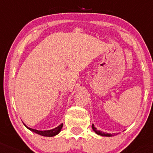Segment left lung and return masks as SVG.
Returning a JSON list of instances; mask_svg holds the SVG:
<instances>
[{
    "label": "left lung",
    "mask_w": 153,
    "mask_h": 153,
    "mask_svg": "<svg viewBox=\"0 0 153 153\" xmlns=\"http://www.w3.org/2000/svg\"><path fill=\"white\" fill-rule=\"evenodd\" d=\"M92 129H93V130H94V132H95V133H96V134H98V135H101V136L110 137V136H114V135H115V133H114V134L106 133V132H101V131H100V130H98V129H97L95 127V126H94V124H92Z\"/></svg>",
    "instance_id": "1"
}]
</instances>
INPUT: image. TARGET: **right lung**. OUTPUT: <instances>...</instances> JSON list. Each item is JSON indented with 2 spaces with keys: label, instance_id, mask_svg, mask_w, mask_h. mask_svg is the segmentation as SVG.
<instances>
[{
  "label": "right lung",
  "instance_id": "1",
  "mask_svg": "<svg viewBox=\"0 0 153 153\" xmlns=\"http://www.w3.org/2000/svg\"><path fill=\"white\" fill-rule=\"evenodd\" d=\"M24 126H25L27 129H29V130H31L32 132H35V133L38 134V135H42V136H46V137H52V136H55V135H58V134L61 132V129H62V127H63V124H60L59 126H57V127L55 128V129H50V130H44V131L37 130V129H32V128L28 127V126H27L26 124H24Z\"/></svg>",
  "mask_w": 153,
  "mask_h": 153
}]
</instances>
